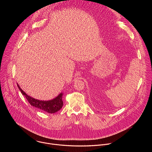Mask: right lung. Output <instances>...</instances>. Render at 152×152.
<instances>
[{
  "label": "right lung",
  "mask_w": 152,
  "mask_h": 152,
  "mask_svg": "<svg viewBox=\"0 0 152 152\" xmlns=\"http://www.w3.org/2000/svg\"><path fill=\"white\" fill-rule=\"evenodd\" d=\"M17 86L21 93L25 96L28 102L32 106L35 107H37L38 109L43 111H45L46 113H50V114H53L59 111L63 106V102L62 99V97L63 94L62 93H61L60 94H59L56 98H55L53 100H51L49 101H42V100L35 99L29 96L20 88V86L18 84H17Z\"/></svg>",
  "instance_id": "1"
}]
</instances>
